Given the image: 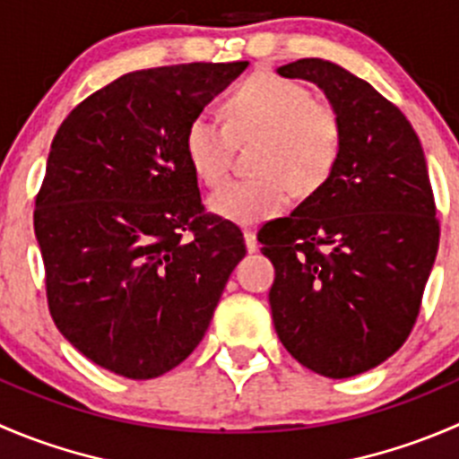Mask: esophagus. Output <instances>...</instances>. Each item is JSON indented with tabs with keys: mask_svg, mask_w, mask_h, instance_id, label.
I'll list each match as a JSON object with an SVG mask.
<instances>
[{
	"mask_svg": "<svg viewBox=\"0 0 459 459\" xmlns=\"http://www.w3.org/2000/svg\"><path fill=\"white\" fill-rule=\"evenodd\" d=\"M244 242H247V251H248V253H255V251H257V238H255V230L244 229Z\"/></svg>",
	"mask_w": 459,
	"mask_h": 459,
	"instance_id": "1",
	"label": "esophagus"
}]
</instances>
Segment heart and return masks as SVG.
Instances as JSON below:
<instances>
[{"label":"heart","mask_w":459,"mask_h":459,"mask_svg":"<svg viewBox=\"0 0 459 459\" xmlns=\"http://www.w3.org/2000/svg\"><path fill=\"white\" fill-rule=\"evenodd\" d=\"M226 117L199 111L186 130L184 148L199 181L217 186L226 177L235 141L260 139L253 157L257 177L235 179L211 195L221 220L260 224L278 217L296 195L327 184L342 150V123L327 102L300 82L273 74L244 80L226 102Z\"/></svg>","instance_id":"heart-1"}]
</instances>
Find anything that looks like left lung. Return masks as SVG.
<instances>
[{
    "label": "left lung",
    "mask_w": 459,
    "mask_h": 459,
    "mask_svg": "<svg viewBox=\"0 0 459 459\" xmlns=\"http://www.w3.org/2000/svg\"><path fill=\"white\" fill-rule=\"evenodd\" d=\"M278 74L323 89L342 150L323 188L257 233L275 266L271 316L298 363L348 379L393 357L420 314L439 247L429 168L408 118L370 82L320 57Z\"/></svg>",
    "instance_id": "8db88e82"
}]
</instances>
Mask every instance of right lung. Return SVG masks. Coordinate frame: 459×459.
<instances>
[{"instance_id": "1", "label": "right lung", "mask_w": 459, "mask_h": 459, "mask_svg": "<svg viewBox=\"0 0 459 459\" xmlns=\"http://www.w3.org/2000/svg\"><path fill=\"white\" fill-rule=\"evenodd\" d=\"M247 66L132 71L53 136L33 215L48 311L114 375L154 379L186 361L247 255L242 230L204 211L184 148L190 121Z\"/></svg>"}]
</instances>
